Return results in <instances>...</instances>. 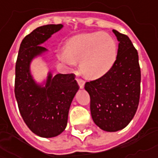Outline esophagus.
<instances>
[{
	"label": "esophagus",
	"instance_id": "1",
	"mask_svg": "<svg viewBox=\"0 0 158 158\" xmlns=\"http://www.w3.org/2000/svg\"><path fill=\"white\" fill-rule=\"evenodd\" d=\"M77 82L79 84V86L80 89H83L85 87V82H84V80L80 79H77Z\"/></svg>",
	"mask_w": 158,
	"mask_h": 158
}]
</instances>
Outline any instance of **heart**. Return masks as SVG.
I'll return each instance as SVG.
<instances>
[{
	"label": "heart",
	"mask_w": 158,
	"mask_h": 158,
	"mask_svg": "<svg viewBox=\"0 0 158 158\" xmlns=\"http://www.w3.org/2000/svg\"><path fill=\"white\" fill-rule=\"evenodd\" d=\"M118 45L106 33L94 32L78 34L65 45V51L59 52L60 60L68 66L79 62L80 71L89 79H98L106 74L115 63Z\"/></svg>",
	"instance_id": "b5f03b06"
}]
</instances>
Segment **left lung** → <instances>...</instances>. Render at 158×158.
<instances>
[{
	"label": "left lung",
	"mask_w": 158,
	"mask_h": 158,
	"mask_svg": "<svg viewBox=\"0 0 158 158\" xmlns=\"http://www.w3.org/2000/svg\"><path fill=\"white\" fill-rule=\"evenodd\" d=\"M112 32L118 41L114 65L101 78L85 85L93 122L109 132L124 129L131 121L139 103L141 82L138 51L127 35Z\"/></svg>",
	"instance_id": "8db88e82"
}]
</instances>
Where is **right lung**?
<instances>
[{"label":"right lung","mask_w":158,"mask_h":158,"mask_svg":"<svg viewBox=\"0 0 158 158\" xmlns=\"http://www.w3.org/2000/svg\"><path fill=\"white\" fill-rule=\"evenodd\" d=\"M64 26L39 27L20 43L15 65V94L20 115L27 127L41 138L57 137L67 125L71 104L79 90L74 74H52L38 82L31 71L33 61L48 52L43 43Z\"/></svg>","instance_id":"add662e5"}]
</instances>
